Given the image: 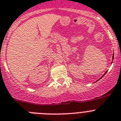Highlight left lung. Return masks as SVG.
Here are the masks:
<instances>
[{"label":"left lung","instance_id":"8db88e82","mask_svg":"<svg viewBox=\"0 0 121 121\" xmlns=\"http://www.w3.org/2000/svg\"><path fill=\"white\" fill-rule=\"evenodd\" d=\"M113 58H114V55H113ZM107 72V71H106V72ZM106 72H105V73H104V75H103V76H102V77H104V75H105V73H106ZM102 77H101V78H102Z\"/></svg>","mask_w":121,"mask_h":121}]
</instances>
